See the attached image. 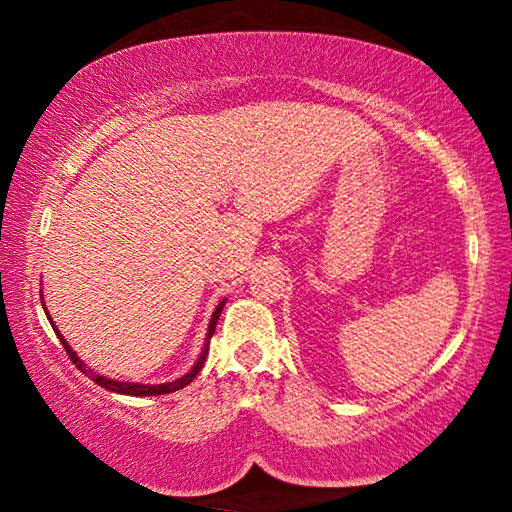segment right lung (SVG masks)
<instances>
[{"label":"right lung","mask_w":512,"mask_h":512,"mask_svg":"<svg viewBox=\"0 0 512 512\" xmlns=\"http://www.w3.org/2000/svg\"><path fill=\"white\" fill-rule=\"evenodd\" d=\"M44 310H46V307H44ZM221 310H223V303H221L219 307H216L214 314H212V321H209V331H207V340H212V335H214V331H216V321H219V314H221ZM51 326L55 328L53 321H51ZM55 333H58V338H60V342H62V347H65L67 356H69V359H72V363H74L76 368L81 370V373L90 375V380H93L95 384H100V387L109 389V391H116V394H125V396H158V394H172V391H179L181 387H186L188 382H193V380H195V375L200 373L202 363H205V359H207V352H209V345H205V349H202V354H200L198 363H195V366L191 368V373H186L184 377H179V380H174V382H165V384H153V387H149V384H130V382H118V380H109V377L95 375L93 370L83 366L81 359H79V356H76V354L72 352V347L67 345L65 338H62L58 328H55Z\"/></svg>","instance_id":"obj_1"}]
</instances>
